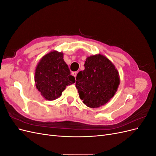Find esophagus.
<instances>
[{
    "label": "esophagus",
    "instance_id": "esophagus-1",
    "mask_svg": "<svg viewBox=\"0 0 156 156\" xmlns=\"http://www.w3.org/2000/svg\"><path fill=\"white\" fill-rule=\"evenodd\" d=\"M77 72H72V75H73V76L75 77V78L76 77V76H77Z\"/></svg>",
    "mask_w": 156,
    "mask_h": 156
}]
</instances>
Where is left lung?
<instances>
[{"label": "left lung", "mask_w": 156, "mask_h": 156, "mask_svg": "<svg viewBox=\"0 0 156 156\" xmlns=\"http://www.w3.org/2000/svg\"><path fill=\"white\" fill-rule=\"evenodd\" d=\"M119 84V73L114 64L99 54L87 58L84 69L77 75L75 86L84 104L97 108L110 101Z\"/></svg>", "instance_id": "left-lung-1"}]
</instances>
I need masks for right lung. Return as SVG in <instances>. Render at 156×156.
<instances>
[{
	"label": "right lung",
	"mask_w": 156,
	"mask_h": 156,
	"mask_svg": "<svg viewBox=\"0 0 156 156\" xmlns=\"http://www.w3.org/2000/svg\"><path fill=\"white\" fill-rule=\"evenodd\" d=\"M34 81L37 89L47 100H55L62 95L66 87L75 82L70 74L63 53L51 51L41 58L37 64Z\"/></svg>",
	"instance_id": "add662e5"
}]
</instances>
